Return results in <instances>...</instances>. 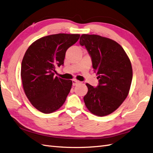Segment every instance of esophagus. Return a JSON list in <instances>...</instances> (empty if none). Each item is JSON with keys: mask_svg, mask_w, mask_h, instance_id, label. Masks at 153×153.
<instances>
[{"mask_svg": "<svg viewBox=\"0 0 153 153\" xmlns=\"http://www.w3.org/2000/svg\"><path fill=\"white\" fill-rule=\"evenodd\" d=\"M72 82H73V85H77L78 84L80 83L79 81L77 80H75V79L73 80Z\"/></svg>", "mask_w": 153, "mask_h": 153, "instance_id": "1", "label": "esophagus"}]
</instances>
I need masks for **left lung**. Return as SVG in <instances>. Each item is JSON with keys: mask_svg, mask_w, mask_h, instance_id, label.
Listing matches in <instances>:
<instances>
[{"mask_svg": "<svg viewBox=\"0 0 153 153\" xmlns=\"http://www.w3.org/2000/svg\"><path fill=\"white\" fill-rule=\"evenodd\" d=\"M80 44L91 57L99 79L97 88L86 84L85 106L94 115L106 116L117 110L129 94L133 78L131 61L120 45L106 37L83 34Z\"/></svg>", "mask_w": 153, "mask_h": 153, "instance_id": "obj_1", "label": "left lung"}]
</instances>
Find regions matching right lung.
<instances>
[{
	"label": "right lung",
	"instance_id": "obj_1",
	"mask_svg": "<svg viewBox=\"0 0 153 153\" xmlns=\"http://www.w3.org/2000/svg\"><path fill=\"white\" fill-rule=\"evenodd\" d=\"M79 34L59 33L42 37L32 43L21 64L23 89L31 104L40 112L51 113L64 104L73 82L55 76V68L64 64L67 49Z\"/></svg>",
	"mask_w": 153,
	"mask_h": 153
}]
</instances>
